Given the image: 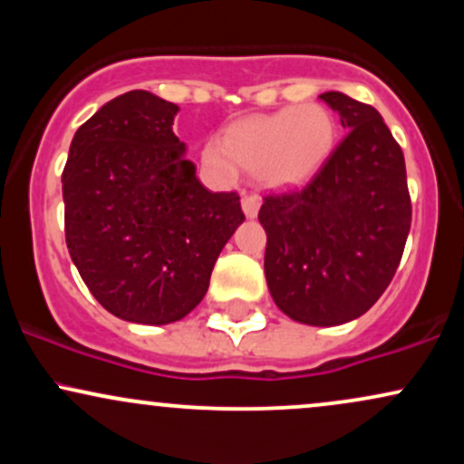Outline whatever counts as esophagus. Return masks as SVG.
Here are the masks:
<instances>
[{"instance_id": "esophagus-1", "label": "esophagus", "mask_w": 464, "mask_h": 464, "mask_svg": "<svg viewBox=\"0 0 464 464\" xmlns=\"http://www.w3.org/2000/svg\"><path fill=\"white\" fill-rule=\"evenodd\" d=\"M259 207H262V198L257 194H244L242 196V209L246 218H255L257 216Z\"/></svg>"}]
</instances>
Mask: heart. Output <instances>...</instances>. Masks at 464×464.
<instances>
[{"label": "heart", "instance_id": "heart-1", "mask_svg": "<svg viewBox=\"0 0 464 464\" xmlns=\"http://www.w3.org/2000/svg\"><path fill=\"white\" fill-rule=\"evenodd\" d=\"M338 126L323 104L285 106L268 115L239 120L225 140H209L202 163L220 179H233L237 168L253 169L270 189H290L307 183L335 146Z\"/></svg>", "mask_w": 464, "mask_h": 464}]
</instances>
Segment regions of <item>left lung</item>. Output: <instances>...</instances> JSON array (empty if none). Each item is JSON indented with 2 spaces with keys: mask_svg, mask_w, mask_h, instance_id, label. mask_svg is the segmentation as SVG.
<instances>
[{
  "mask_svg": "<svg viewBox=\"0 0 464 464\" xmlns=\"http://www.w3.org/2000/svg\"><path fill=\"white\" fill-rule=\"evenodd\" d=\"M349 132L310 183L259 209L264 270L281 312L334 327L369 312L397 273L410 205L406 161L382 115L340 92L321 95Z\"/></svg>",
  "mask_w": 464,
  "mask_h": 464,
  "instance_id": "8db88e82",
  "label": "left lung"
}]
</instances>
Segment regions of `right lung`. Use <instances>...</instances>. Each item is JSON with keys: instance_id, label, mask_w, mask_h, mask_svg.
Returning <instances> with one entry per match:
<instances>
[{"instance_id": "1", "label": "right lung", "mask_w": 464, "mask_h": 464, "mask_svg": "<svg viewBox=\"0 0 464 464\" xmlns=\"http://www.w3.org/2000/svg\"><path fill=\"white\" fill-rule=\"evenodd\" d=\"M177 113L150 92L120 95L76 130L63 169L72 262L100 305L130 323L188 316L244 222L236 191H209L183 157Z\"/></svg>"}]
</instances>
